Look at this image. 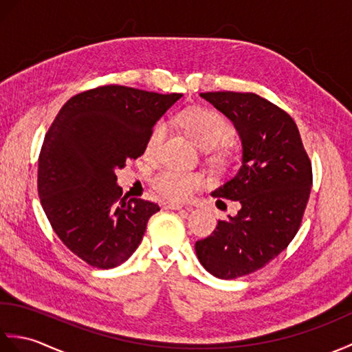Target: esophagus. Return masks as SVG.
<instances>
[{"label":"esophagus","instance_id":"esophagus-1","mask_svg":"<svg viewBox=\"0 0 352 352\" xmlns=\"http://www.w3.org/2000/svg\"><path fill=\"white\" fill-rule=\"evenodd\" d=\"M164 207L170 208V210H182L184 206L183 204H178V203H166V204H164Z\"/></svg>","mask_w":352,"mask_h":352}]
</instances>
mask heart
Returning a JSON list of instances; mask_svg holds the SVG:
<instances>
[{
  "instance_id": "b5f03b06",
  "label": "heart",
  "mask_w": 352,
  "mask_h": 352,
  "mask_svg": "<svg viewBox=\"0 0 352 352\" xmlns=\"http://www.w3.org/2000/svg\"><path fill=\"white\" fill-rule=\"evenodd\" d=\"M177 121L206 151L223 146L233 136V129L226 119L208 109L184 110L177 116ZM164 136H166V126L164 124H157L148 138L146 153L155 154L159 151ZM201 184H203L201 175L177 169H163L153 178V188L162 197L172 201L188 199L190 193Z\"/></svg>"
}]
</instances>
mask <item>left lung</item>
<instances>
[{"mask_svg": "<svg viewBox=\"0 0 352 352\" xmlns=\"http://www.w3.org/2000/svg\"><path fill=\"white\" fill-rule=\"evenodd\" d=\"M233 122L242 164L212 197L241 210L195 243L199 263L216 278L248 275L274 260L295 237L311 189V163L294 119L256 94H199ZM221 201V199H218Z\"/></svg>", "mask_w": 352, "mask_h": 352, "instance_id": "8db88e82", "label": "left lung"}]
</instances>
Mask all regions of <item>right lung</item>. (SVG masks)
Here are the masks:
<instances>
[{"label": "right lung", "instance_id": "1", "mask_svg": "<svg viewBox=\"0 0 352 352\" xmlns=\"http://www.w3.org/2000/svg\"><path fill=\"white\" fill-rule=\"evenodd\" d=\"M182 94L101 86L66 101L45 134L37 170L43 212L58 239L87 265L116 267L144 237L159 206L122 195L116 169L138 159L155 122Z\"/></svg>", "mask_w": 352, "mask_h": 352}]
</instances>
